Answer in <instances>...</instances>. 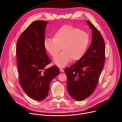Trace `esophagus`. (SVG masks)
<instances>
[{
  "label": "esophagus",
  "instance_id": "esophagus-1",
  "mask_svg": "<svg viewBox=\"0 0 122 122\" xmlns=\"http://www.w3.org/2000/svg\"><path fill=\"white\" fill-rule=\"evenodd\" d=\"M59 70H60V71L61 72H63L64 71V69H63L62 68H61V67L59 68Z\"/></svg>",
  "mask_w": 122,
  "mask_h": 122
}]
</instances>
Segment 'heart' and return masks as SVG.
Returning a JSON list of instances; mask_svg holds the SVG:
<instances>
[{
  "label": "heart",
  "mask_w": 122,
  "mask_h": 122,
  "mask_svg": "<svg viewBox=\"0 0 122 122\" xmlns=\"http://www.w3.org/2000/svg\"><path fill=\"white\" fill-rule=\"evenodd\" d=\"M90 42L89 34L76 27L65 25L57 30L53 39L48 38L44 46L50 55L55 57L61 49L62 51L56 57L55 63L64 66L71 60L76 61L83 55Z\"/></svg>",
  "instance_id": "obj_1"
}]
</instances>
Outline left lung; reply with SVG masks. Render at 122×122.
<instances>
[{"label":"left lung","instance_id":"obj_1","mask_svg":"<svg viewBox=\"0 0 122 122\" xmlns=\"http://www.w3.org/2000/svg\"><path fill=\"white\" fill-rule=\"evenodd\" d=\"M87 22L93 30L91 45L76 63L64 70L68 93L77 101L87 98L94 92L105 59V45L102 35L90 21Z\"/></svg>","mask_w":122,"mask_h":122}]
</instances>
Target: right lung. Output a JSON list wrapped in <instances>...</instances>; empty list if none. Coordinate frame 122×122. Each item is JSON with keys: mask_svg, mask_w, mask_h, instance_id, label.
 Masks as SVG:
<instances>
[{"mask_svg": "<svg viewBox=\"0 0 122 122\" xmlns=\"http://www.w3.org/2000/svg\"><path fill=\"white\" fill-rule=\"evenodd\" d=\"M47 22H32L21 34L16 54L19 81L22 89L31 98L41 101L48 95L51 81L59 73L56 66L47 69L51 63L44 46Z\"/></svg>", "mask_w": 122, "mask_h": 122, "instance_id": "add662e5", "label": "right lung"}]
</instances>
